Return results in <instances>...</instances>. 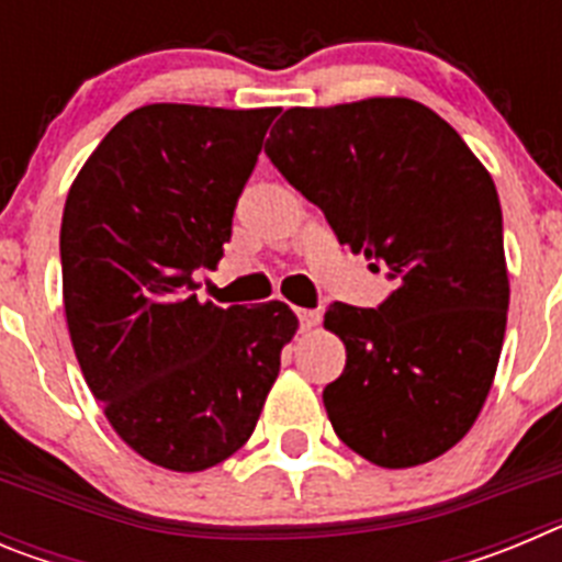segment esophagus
Returning a JSON list of instances; mask_svg holds the SVG:
<instances>
[{
	"instance_id": "esophagus-1",
	"label": "esophagus",
	"mask_w": 562,
	"mask_h": 562,
	"mask_svg": "<svg viewBox=\"0 0 562 562\" xmlns=\"http://www.w3.org/2000/svg\"><path fill=\"white\" fill-rule=\"evenodd\" d=\"M297 321H301V329H312L321 321V310H295Z\"/></svg>"
}]
</instances>
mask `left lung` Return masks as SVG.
<instances>
[{
	"mask_svg": "<svg viewBox=\"0 0 562 562\" xmlns=\"http://www.w3.org/2000/svg\"><path fill=\"white\" fill-rule=\"evenodd\" d=\"M265 151L337 241L394 281L376 310H326L324 326L346 342V369L324 389L335 434L389 470L448 453L484 408L504 346L509 278L493 177L411 98L286 109Z\"/></svg>",
	"mask_w": 562,
	"mask_h": 562,
	"instance_id": "1",
	"label": "left lung"
}]
</instances>
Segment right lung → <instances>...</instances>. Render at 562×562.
<instances>
[{"instance_id": "add662e5", "label": "right lung", "mask_w": 562, "mask_h": 562, "mask_svg": "<svg viewBox=\"0 0 562 562\" xmlns=\"http://www.w3.org/2000/svg\"><path fill=\"white\" fill-rule=\"evenodd\" d=\"M278 112L134 109L67 193L64 312L83 380L114 434L177 473L250 439L297 329L281 301L222 310L196 297Z\"/></svg>"}]
</instances>
